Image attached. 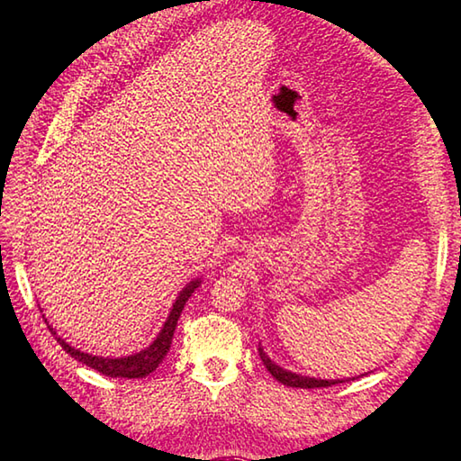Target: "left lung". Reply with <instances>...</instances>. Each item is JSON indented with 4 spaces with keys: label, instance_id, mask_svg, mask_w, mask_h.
I'll return each mask as SVG.
<instances>
[{
    "label": "left lung",
    "instance_id": "8db88e82",
    "mask_svg": "<svg viewBox=\"0 0 461 461\" xmlns=\"http://www.w3.org/2000/svg\"><path fill=\"white\" fill-rule=\"evenodd\" d=\"M258 354L262 357L264 366H267V370L275 376L278 382H283L285 386H293V388H327V386H333V384H339V382H349V380H356V378H338V380H321V378H311V376H301V374L291 372V370H285L280 368L278 364H275L264 352L262 346H258ZM364 376V374H362ZM360 378V376H357Z\"/></svg>",
    "mask_w": 461,
    "mask_h": 461
}]
</instances>
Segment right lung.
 <instances>
[{
    "label": "right lung",
    "instance_id": "1",
    "mask_svg": "<svg viewBox=\"0 0 461 461\" xmlns=\"http://www.w3.org/2000/svg\"><path fill=\"white\" fill-rule=\"evenodd\" d=\"M199 286H201V278H194L183 288L181 293H178L176 301L173 303V309H170V313L167 317L165 325H162L160 333L156 335V339L150 343V346L142 349V352H138V354L123 356V357L93 356V354H87V352H81V349H77L73 346H68L65 339L59 338L57 331H54L50 325H49V330H50L54 338H57V341L60 343L62 349H65L67 354H71V357H75V360L87 364L89 368L105 374V376H112V378H144V376H148V374H152L156 368H158V364L165 360V356L168 354V349H170V343H173L176 321L183 313L185 303L189 301V296L194 291H197ZM44 321H46V319H44ZM46 323H49V321H46Z\"/></svg>",
    "mask_w": 461,
    "mask_h": 461
}]
</instances>
